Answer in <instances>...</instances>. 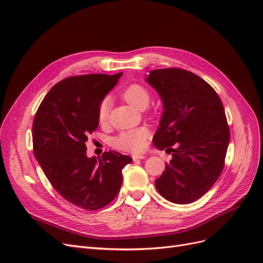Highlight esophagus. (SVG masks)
I'll use <instances>...</instances> for the list:
<instances>
[{
  "label": "esophagus",
  "instance_id": "34e87169",
  "mask_svg": "<svg viewBox=\"0 0 263 263\" xmlns=\"http://www.w3.org/2000/svg\"><path fill=\"white\" fill-rule=\"evenodd\" d=\"M133 160H138V159H145L146 156L145 155H133Z\"/></svg>",
  "mask_w": 263,
  "mask_h": 263
}]
</instances>
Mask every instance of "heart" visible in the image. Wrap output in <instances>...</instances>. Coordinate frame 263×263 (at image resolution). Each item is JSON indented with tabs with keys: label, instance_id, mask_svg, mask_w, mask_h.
Instances as JSON below:
<instances>
[{
	"label": "heart",
	"instance_id": "obj_1",
	"mask_svg": "<svg viewBox=\"0 0 263 263\" xmlns=\"http://www.w3.org/2000/svg\"><path fill=\"white\" fill-rule=\"evenodd\" d=\"M123 97L127 102L130 103L132 105L139 109L146 108L150 102V93L145 86H142L140 84H132L129 86H127L123 91ZM109 106V98L103 99L98 110L99 121L101 123H104L107 121ZM148 136L149 129L147 127H138V128L129 129L119 134L117 137L114 138L113 144L118 149L136 153V151H140L145 148Z\"/></svg>",
	"mask_w": 263,
	"mask_h": 263
}]
</instances>
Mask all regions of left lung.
Instances as JSON below:
<instances>
[{
  "instance_id": "left-lung-1",
  "label": "left lung",
  "mask_w": 263,
  "mask_h": 263,
  "mask_svg": "<svg viewBox=\"0 0 263 263\" xmlns=\"http://www.w3.org/2000/svg\"><path fill=\"white\" fill-rule=\"evenodd\" d=\"M146 81L163 105L154 145L165 151L176 146L155 181L156 189L172 203H192L214 185L224 168L229 144L224 106L208 82L186 70H153Z\"/></svg>"
}]
</instances>
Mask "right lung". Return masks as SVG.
Returning a JSON list of instances; mask_svg holds the SVG:
<instances>
[{"label": "right lung", "instance_id": "1", "mask_svg": "<svg viewBox=\"0 0 263 263\" xmlns=\"http://www.w3.org/2000/svg\"><path fill=\"white\" fill-rule=\"evenodd\" d=\"M122 72L67 78L51 87L33 123L34 155L53 189L78 208L97 211L121 189L122 169L133 161L109 150L86 156L87 135L99 126L98 110Z\"/></svg>", "mask_w": 263, "mask_h": 263}]
</instances>
